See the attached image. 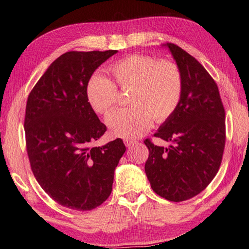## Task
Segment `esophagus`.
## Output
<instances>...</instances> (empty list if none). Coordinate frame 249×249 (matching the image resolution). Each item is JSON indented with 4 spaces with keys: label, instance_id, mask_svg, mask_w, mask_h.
<instances>
[{
    "label": "esophagus",
    "instance_id": "obj_1",
    "mask_svg": "<svg viewBox=\"0 0 249 249\" xmlns=\"http://www.w3.org/2000/svg\"><path fill=\"white\" fill-rule=\"evenodd\" d=\"M124 144L125 146H127V147H130L131 145L136 144V141H133V140H130V139H124Z\"/></svg>",
    "mask_w": 249,
    "mask_h": 249
}]
</instances>
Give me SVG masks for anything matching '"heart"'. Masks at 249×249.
I'll list each match as a JSON object with an SVG mask.
<instances>
[{
  "label": "heart",
  "instance_id": "b5f03b06",
  "mask_svg": "<svg viewBox=\"0 0 249 249\" xmlns=\"http://www.w3.org/2000/svg\"><path fill=\"white\" fill-rule=\"evenodd\" d=\"M111 72L118 85L132 88L131 107L118 108L106 117L113 136L137 139L144 136L154 122L173 116L183 93V78L179 67L171 61H158L146 54H131L116 62ZM118 88L106 75L94 73L86 87L88 103L94 111L106 113L118 101Z\"/></svg>",
  "mask_w": 249,
  "mask_h": 249
}]
</instances>
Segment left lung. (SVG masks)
<instances>
[{"label":"left lung","mask_w":249,"mask_h":249,"mask_svg":"<svg viewBox=\"0 0 249 249\" xmlns=\"http://www.w3.org/2000/svg\"><path fill=\"white\" fill-rule=\"evenodd\" d=\"M168 48L183 78V93L173 116L155 136L168 147L144 143L149 149L145 173L152 190L181 202L206 188L219 170L225 146V111L218 86L194 56L175 44Z\"/></svg>","instance_id":"1"}]
</instances>
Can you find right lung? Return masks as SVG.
Returning <instances> with one entry per match:
<instances>
[{
  "label": "right lung",
  "mask_w": 249,
  "mask_h": 249,
  "mask_svg": "<svg viewBox=\"0 0 249 249\" xmlns=\"http://www.w3.org/2000/svg\"><path fill=\"white\" fill-rule=\"evenodd\" d=\"M117 53H64L28 97L24 126L31 169L44 191L69 209L91 210L107 200L114 169L126 150L121 139L91 146L106 126L86 97L94 70Z\"/></svg>",
  "instance_id": "add662e5"
}]
</instances>
